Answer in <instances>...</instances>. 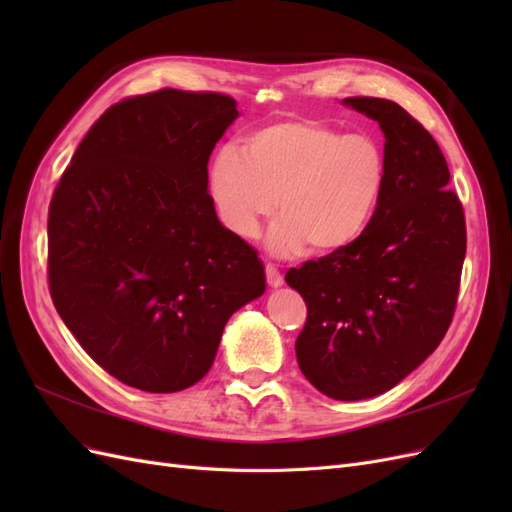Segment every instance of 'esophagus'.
Returning <instances> with one entry per match:
<instances>
[{"label": "esophagus", "mask_w": 512, "mask_h": 512, "mask_svg": "<svg viewBox=\"0 0 512 512\" xmlns=\"http://www.w3.org/2000/svg\"><path fill=\"white\" fill-rule=\"evenodd\" d=\"M265 273H267V284L271 286V288H280L282 284H284V275L277 271V267L275 265H267L265 267Z\"/></svg>", "instance_id": "34e87169"}]
</instances>
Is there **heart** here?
I'll use <instances>...</instances> for the list:
<instances>
[{"mask_svg":"<svg viewBox=\"0 0 512 512\" xmlns=\"http://www.w3.org/2000/svg\"><path fill=\"white\" fill-rule=\"evenodd\" d=\"M215 215L235 237L252 239L280 211L267 245L277 256L346 252L374 222L386 158L371 136L344 134L314 119H284L222 147L209 166Z\"/></svg>","mask_w":512,"mask_h":512,"instance_id":"obj_1","label":"heart"}]
</instances>
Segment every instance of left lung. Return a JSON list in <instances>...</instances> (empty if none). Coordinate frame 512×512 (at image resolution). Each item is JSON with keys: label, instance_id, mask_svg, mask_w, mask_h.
I'll list each match as a JSON object with an SVG mask.
<instances>
[{"label": "left lung", "instance_id": "obj_1", "mask_svg": "<svg viewBox=\"0 0 512 512\" xmlns=\"http://www.w3.org/2000/svg\"><path fill=\"white\" fill-rule=\"evenodd\" d=\"M384 134L386 185L374 222L346 252L307 260L286 282L307 303L303 376L359 401L391 391L438 348L453 320L466 222L433 136L391 100L346 98Z\"/></svg>", "mask_w": 512, "mask_h": 512}]
</instances>
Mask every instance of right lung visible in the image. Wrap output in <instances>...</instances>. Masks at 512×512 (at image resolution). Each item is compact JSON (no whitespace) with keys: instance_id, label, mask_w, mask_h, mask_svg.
Wrapping results in <instances>:
<instances>
[{"instance_id":"1","label":"right lung","mask_w":512,"mask_h":512,"mask_svg":"<svg viewBox=\"0 0 512 512\" xmlns=\"http://www.w3.org/2000/svg\"><path fill=\"white\" fill-rule=\"evenodd\" d=\"M239 117L224 94L160 89L91 126L49 207V288L85 352L123 384L203 380L228 318L267 288L252 245L207 192L209 156Z\"/></svg>"}]
</instances>
